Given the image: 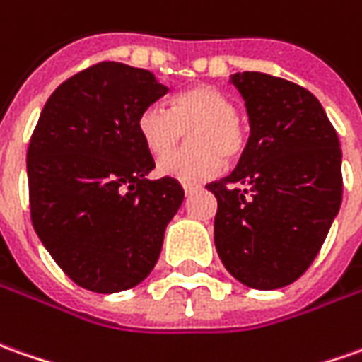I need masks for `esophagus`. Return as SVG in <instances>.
<instances>
[{"mask_svg": "<svg viewBox=\"0 0 362 362\" xmlns=\"http://www.w3.org/2000/svg\"><path fill=\"white\" fill-rule=\"evenodd\" d=\"M182 188L186 194H192L194 190H198V184H190V182H186V184H182Z\"/></svg>", "mask_w": 362, "mask_h": 362, "instance_id": "34e87169", "label": "esophagus"}]
</instances>
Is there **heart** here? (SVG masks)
Listing matches in <instances>:
<instances>
[{
    "label": "heart",
    "mask_w": 362,
    "mask_h": 362,
    "mask_svg": "<svg viewBox=\"0 0 362 362\" xmlns=\"http://www.w3.org/2000/svg\"><path fill=\"white\" fill-rule=\"evenodd\" d=\"M184 132L191 133L192 148L168 155ZM139 134L150 154H167L156 164L158 174L180 182L212 178L222 170L223 158L235 160L245 148V132L233 103L208 85L180 93L172 100V109L162 103L148 105L140 112Z\"/></svg>",
    "instance_id": "obj_1"
}]
</instances>
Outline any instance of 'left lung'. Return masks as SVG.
<instances>
[{
	"label": "left lung",
	"mask_w": 362,
	"mask_h": 362,
	"mask_svg": "<svg viewBox=\"0 0 362 362\" xmlns=\"http://www.w3.org/2000/svg\"><path fill=\"white\" fill-rule=\"evenodd\" d=\"M230 83L245 103L250 139L235 170L206 186L218 200L214 242L238 281L279 289L313 264L339 214L341 144L307 88L255 71Z\"/></svg>",
	"instance_id": "obj_1"
}]
</instances>
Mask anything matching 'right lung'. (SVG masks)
I'll return each mask as SVG.
<instances>
[{
  "mask_svg": "<svg viewBox=\"0 0 362 362\" xmlns=\"http://www.w3.org/2000/svg\"><path fill=\"white\" fill-rule=\"evenodd\" d=\"M168 93L146 69L103 61L49 97L27 150L31 222L55 264L81 287L117 293L144 281L180 182L148 180L154 160L139 117Z\"/></svg>",
  "mask_w": 362,
  "mask_h": 362,
  "instance_id": "obj_1",
  "label": "right lung"
}]
</instances>
